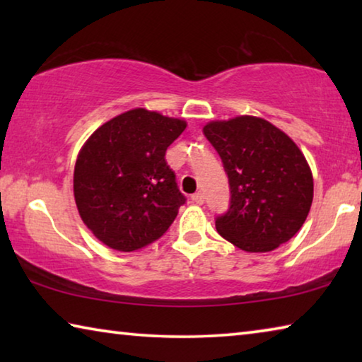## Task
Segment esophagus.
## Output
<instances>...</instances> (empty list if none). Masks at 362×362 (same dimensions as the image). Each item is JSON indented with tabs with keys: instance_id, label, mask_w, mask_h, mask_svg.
Listing matches in <instances>:
<instances>
[{
	"instance_id": "esophagus-1",
	"label": "esophagus",
	"mask_w": 362,
	"mask_h": 362,
	"mask_svg": "<svg viewBox=\"0 0 362 362\" xmlns=\"http://www.w3.org/2000/svg\"><path fill=\"white\" fill-rule=\"evenodd\" d=\"M192 201H193L194 204H203L204 203V194L201 193V192L194 193V194H192Z\"/></svg>"
}]
</instances>
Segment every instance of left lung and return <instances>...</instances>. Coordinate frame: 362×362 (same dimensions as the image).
I'll return each mask as SVG.
<instances>
[{
	"instance_id": "8db88e82",
	"label": "left lung",
	"mask_w": 362,
	"mask_h": 362,
	"mask_svg": "<svg viewBox=\"0 0 362 362\" xmlns=\"http://www.w3.org/2000/svg\"><path fill=\"white\" fill-rule=\"evenodd\" d=\"M203 132L230 183V207L216 218L220 236L246 252H269L289 241L313 203V175L296 142L247 115L211 121Z\"/></svg>"
}]
</instances>
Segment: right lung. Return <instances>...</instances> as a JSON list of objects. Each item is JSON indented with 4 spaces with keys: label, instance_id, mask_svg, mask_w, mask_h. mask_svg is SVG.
<instances>
[{
    "label": "right lung",
    "instance_id": "1",
    "mask_svg": "<svg viewBox=\"0 0 362 362\" xmlns=\"http://www.w3.org/2000/svg\"><path fill=\"white\" fill-rule=\"evenodd\" d=\"M187 122L134 108L102 124L79 151L73 192L84 225L121 252L148 246L168 231L187 198L166 150Z\"/></svg>",
    "mask_w": 362,
    "mask_h": 362
}]
</instances>
